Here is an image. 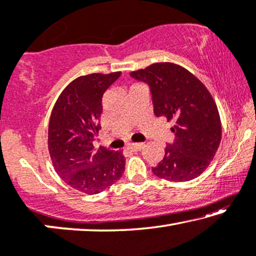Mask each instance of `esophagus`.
<instances>
[{"label":"esophagus","mask_w":256,"mask_h":256,"mask_svg":"<svg viewBox=\"0 0 256 256\" xmlns=\"http://www.w3.org/2000/svg\"><path fill=\"white\" fill-rule=\"evenodd\" d=\"M142 147H144V144H141V142H139V144H131L128 146L130 150H133V152L141 150H142Z\"/></svg>","instance_id":"34e87169"}]
</instances>
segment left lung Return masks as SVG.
I'll return each instance as SVG.
<instances>
[{"mask_svg": "<svg viewBox=\"0 0 256 256\" xmlns=\"http://www.w3.org/2000/svg\"><path fill=\"white\" fill-rule=\"evenodd\" d=\"M132 78L150 86L156 117L174 120V141L152 174L170 182L199 177L218 150L222 126L212 94L196 76L174 63H154L133 71Z\"/></svg>", "mask_w": 256, "mask_h": 256, "instance_id": "1", "label": "left lung"}]
</instances>
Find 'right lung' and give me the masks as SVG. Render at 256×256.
<instances>
[{"mask_svg": "<svg viewBox=\"0 0 256 256\" xmlns=\"http://www.w3.org/2000/svg\"><path fill=\"white\" fill-rule=\"evenodd\" d=\"M120 72L92 74L71 82L52 108L48 128V150L56 172L72 188L98 194L123 176L122 150H95L101 128L102 96Z\"/></svg>", "mask_w": 256, "mask_h": 256, "instance_id": "obj_1", "label": "right lung"}]
</instances>
